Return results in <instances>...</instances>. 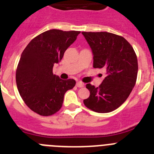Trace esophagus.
I'll return each mask as SVG.
<instances>
[{"label":"esophagus","mask_w":154,"mask_h":154,"mask_svg":"<svg viewBox=\"0 0 154 154\" xmlns=\"http://www.w3.org/2000/svg\"><path fill=\"white\" fill-rule=\"evenodd\" d=\"M76 86H77L78 88H82L84 86V83L82 82H78L77 83H76Z\"/></svg>","instance_id":"34e87169"}]
</instances>
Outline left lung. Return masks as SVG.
Here are the masks:
<instances>
[{"label": "left lung", "mask_w": 154, "mask_h": 154, "mask_svg": "<svg viewBox=\"0 0 154 154\" xmlns=\"http://www.w3.org/2000/svg\"><path fill=\"white\" fill-rule=\"evenodd\" d=\"M93 54V68L106 69L98 87L86 84L90 95L83 103L97 113L115 111L127 100L136 82L138 61L133 47L124 37L107 32H82Z\"/></svg>", "instance_id": "8db88e82"}]
</instances>
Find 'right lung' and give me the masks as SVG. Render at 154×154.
I'll list each match as a JSON object with an SVG mask.
<instances>
[{"label": "right lung", "mask_w": 154, "mask_h": 154, "mask_svg": "<svg viewBox=\"0 0 154 154\" xmlns=\"http://www.w3.org/2000/svg\"><path fill=\"white\" fill-rule=\"evenodd\" d=\"M79 31L47 30L31 40L24 49L16 69V84L29 108L42 116L52 115L61 108L64 93L75 81L62 80L53 74V67L62 59Z\"/></svg>", "instance_id": "add662e5"}]
</instances>
